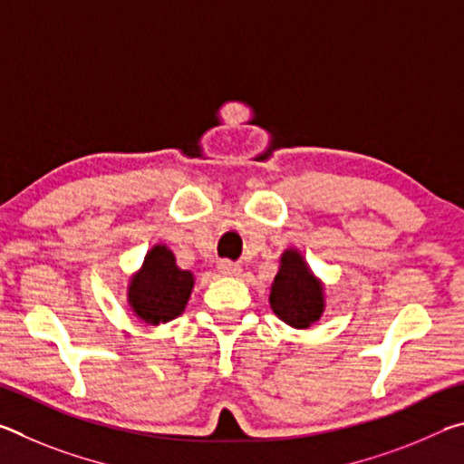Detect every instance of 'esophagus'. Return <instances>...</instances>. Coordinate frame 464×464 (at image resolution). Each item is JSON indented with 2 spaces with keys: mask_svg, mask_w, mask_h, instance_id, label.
<instances>
[{
  "mask_svg": "<svg viewBox=\"0 0 464 464\" xmlns=\"http://www.w3.org/2000/svg\"><path fill=\"white\" fill-rule=\"evenodd\" d=\"M217 268H218V272L223 274V276H237V274L241 272V266L231 262V260H221V262H218Z\"/></svg>",
  "mask_w": 464,
  "mask_h": 464,
  "instance_id": "34e87169",
  "label": "esophagus"
}]
</instances>
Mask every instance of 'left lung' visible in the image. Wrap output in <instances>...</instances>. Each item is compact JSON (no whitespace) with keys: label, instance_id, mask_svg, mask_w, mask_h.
<instances>
[{"label":"left lung","instance_id":"obj_1","mask_svg":"<svg viewBox=\"0 0 464 464\" xmlns=\"http://www.w3.org/2000/svg\"><path fill=\"white\" fill-rule=\"evenodd\" d=\"M274 315L296 329L317 324L325 311L324 285L311 272L301 251L286 249L280 257V270L270 288Z\"/></svg>","mask_w":464,"mask_h":464}]
</instances>
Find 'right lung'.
Here are the masks:
<instances>
[{
	"mask_svg": "<svg viewBox=\"0 0 464 464\" xmlns=\"http://www.w3.org/2000/svg\"><path fill=\"white\" fill-rule=\"evenodd\" d=\"M192 288V272L178 268L171 249L153 246L147 251L140 270L130 278L129 304L132 313L149 325L168 324L182 315Z\"/></svg>",
	"mask_w": 464,
	"mask_h": 464,
	"instance_id": "obj_1",
	"label": "right lung"
}]
</instances>
